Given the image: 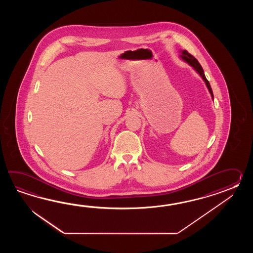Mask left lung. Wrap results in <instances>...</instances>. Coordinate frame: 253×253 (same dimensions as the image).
Listing matches in <instances>:
<instances>
[{"label":"left lung","instance_id":"obj_1","mask_svg":"<svg viewBox=\"0 0 253 253\" xmlns=\"http://www.w3.org/2000/svg\"><path fill=\"white\" fill-rule=\"evenodd\" d=\"M180 52H181L180 58L183 59V61L187 62L189 65H191V66L194 68V70H195V71H196V72H197L201 77H202V79L204 80V81L205 82V84H206L207 88L209 89V92H210L211 98L213 99V93H212V90H211L210 83H209V81H207V79H206V77H205V72H204V70H203L202 66L200 65L199 61H198L197 59H195L193 55H191V54L189 53L188 51H187V50H185V49L180 50Z\"/></svg>","mask_w":253,"mask_h":253}]
</instances>
